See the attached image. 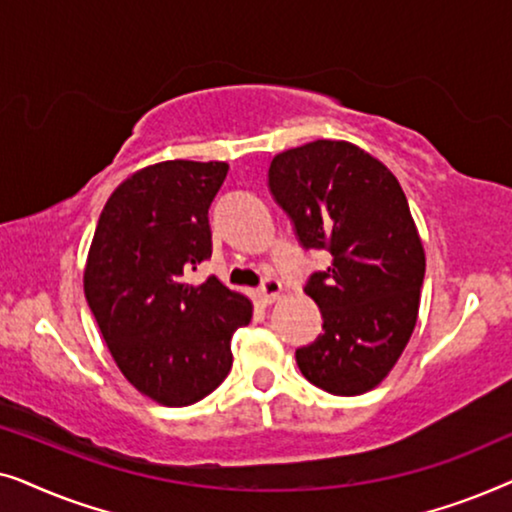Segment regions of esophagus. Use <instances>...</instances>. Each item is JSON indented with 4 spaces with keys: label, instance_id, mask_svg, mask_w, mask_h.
<instances>
[{
    "label": "esophagus",
    "instance_id": "1",
    "mask_svg": "<svg viewBox=\"0 0 512 512\" xmlns=\"http://www.w3.org/2000/svg\"><path fill=\"white\" fill-rule=\"evenodd\" d=\"M279 293H282V282H279V279H275V277H268L261 286H258L256 298L261 300V303L270 305V303H275V300L279 298Z\"/></svg>",
    "mask_w": 512,
    "mask_h": 512
}]
</instances>
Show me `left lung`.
<instances>
[{
  "label": "left lung",
  "mask_w": 512,
  "mask_h": 512,
  "mask_svg": "<svg viewBox=\"0 0 512 512\" xmlns=\"http://www.w3.org/2000/svg\"><path fill=\"white\" fill-rule=\"evenodd\" d=\"M268 186L303 249L331 254L305 284L324 331L296 349L300 373L328 394H366L417 324L426 258L403 188L380 160L335 139L277 153Z\"/></svg>",
  "instance_id": "left-lung-1"
}]
</instances>
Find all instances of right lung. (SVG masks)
<instances>
[{"label": "right lung", "mask_w": 512, "mask_h": 512, "mask_svg": "<svg viewBox=\"0 0 512 512\" xmlns=\"http://www.w3.org/2000/svg\"><path fill=\"white\" fill-rule=\"evenodd\" d=\"M226 163L165 160L111 193L88 251L83 291L116 366L160 405L198 403L233 366L230 338L251 303L216 277L184 275L212 256L209 205Z\"/></svg>", "instance_id": "1"}]
</instances>
